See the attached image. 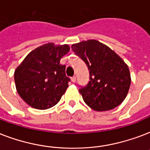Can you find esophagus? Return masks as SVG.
<instances>
[{"label":"esophagus","instance_id":"1","mask_svg":"<svg viewBox=\"0 0 150 150\" xmlns=\"http://www.w3.org/2000/svg\"><path fill=\"white\" fill-rule=\"evenodd\" d=\"M75 81H76V77H75V76H73V77H71V82H73V83H75Z\"/></svg>","mask_w":150,"mask_h":150}]
</instances>
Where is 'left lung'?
Here are the masks:
<instances>
[{
  "label": "left lung",
  "mask_w": 150,
  "mask_h": 150,
  "mask_svg": "<svg viewBox=\"0 0 150 150\" xmlns=\"http://www.w3.org/2000/svg\"><path fill=\"white\" fill-rule=\"evenodd\" d=\"M71 49L90 71L89 83L79 90L86 104L98 112L120 105L131 82L128 67L121 57L97 40L73 44Z\"/></svg>",
  "instance_id": "left-lung-1"
}]
</instances>
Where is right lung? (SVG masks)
Wrapping results in <instances>:
<instances>
[{
  "label": "right lung",
  "instance_id": "obj_1",
  "mask_svg": "<svg viewBox=\"0 0 150 150\" xmlns=\"http://www.w3.org/2000/svg\"><path fill=\"white\" fill-rule=\"evenodd\" d=\"M69 50L68 45L45 44L30 52L17 67L16 87L27 105L43 110L60 101L71 81L60 60Z\"/></svg>",
  "mask_w": 150,
  "mask_h": 150
}]
</instances>
